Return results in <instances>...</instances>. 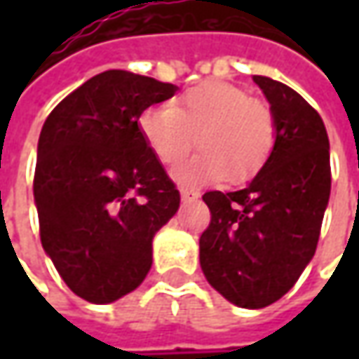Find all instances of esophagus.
Wrapping results in <instances>:
<instances>
[{
	"instance_id": "1",
	"label": "esophagus",
	"mask_w": 359,
	"mask_h": 359,
	"mask_svg": "<svg viewBox=\"0 0 359 359\" xmlns=\"http://www.w3.org/2000/svg\"><path fill=\"white\" fill-rule=\"evenodd\" d=\"M180 196H182V201H184V203H191V201H196L200 198V194L194 191V189H182Z\"/></svg>"
}]
</instances>
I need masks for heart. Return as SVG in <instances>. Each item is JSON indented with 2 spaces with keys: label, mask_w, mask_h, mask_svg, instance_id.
I'll return each mask as SVG.
<instances>
[{
  "label": "heart",
  "mask_w": 359,
  "mask_h": 359,
  "mask_svg": "<svg viewBox=\"0 0 359 359\" xmlns=\"http://www.w3.org/2000/svg\"><path fill=\"white\" fill-rule=\"evenodd\" d=\"M140 130L163 165L186 158L194 142L200 145L198 156L173 170V180L184 187L210 186L226 177L231 184L248 182L266 165L276 142L268 105L226 81L200 83L177 105L147 107Z\"/></svg>",
  "instance_id": "b5f03b06"
}]
</instances>
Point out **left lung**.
<instances>
[{"instance_id":"1","label":"left lung","mask_w":359,"mask_h":359,"mask_svg":"<svg viewBox=\"0 0 359 359\" xmlns=\"http://www.w3.org/2000/svg\"><path fill=\"white\" fill-rule=\"evenodd\" d=\"M273 116L266 165L240 191H208L210 228L200 238L205 280L238 308L259 310L287 294L316 254L330 201V140L297 91L254 76Z\"/></svg>"}]
</instances>
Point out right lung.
<instances>
[{"label":"right lung","instance_id":"right-lung-1","mask_svg":"<svg viewBox=\"0 0 359 359\" xmlns=\"http://www.w3.org/2000/svg\"><path fill=\"white\" fill-rule=\"evenodd\" d=\"M175 91L107 69L55 105L41 128L34 177L41 245L90 304H111L144 282L154 236L180 208V191L137 123Z\"/></svg>","mask_w":359,"mask_h":359}]
</instances>
